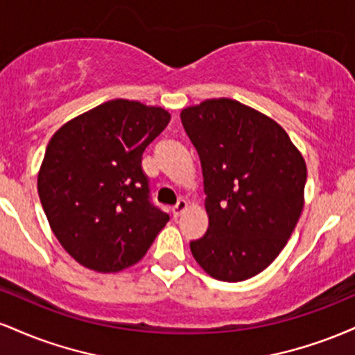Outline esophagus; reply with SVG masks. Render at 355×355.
I'll use <instances>...</instances> for the list:
<instances>
[{
  "label": "esophagus",
  "mask_w": 355,
  "mask_h": 355,
  "mask_svg": "<svg viewBox=\"0 0 355 355\" xmlns=\"http://www.w3.org/2000/svg\"><path fill=\"white\" fill-rule=\"evenodd\" d=\"M187 209H189V202H187L185 198H180V200L177 202V205H175L173 209H172V211H173L175 217H180V215H182L183 211H185Z\"/></svg>",
  "instance_id": "obj_1"
}]
</instances>
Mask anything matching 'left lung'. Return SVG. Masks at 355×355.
<instances>
[{"instance_id": "obj_1", "label": "left lung", "mask_w": 355, "mask_h": 355, "mask_svg": "<svg viewBox=\"0 0 355 355\" xmlns=\"http://www.w3.org/2000/svg\"><path fill=\"white\" fill-rule=\"evenodd\" d=\"M180 118L200 157L209 215L191 255L214 279L242 282L291 239L304 209L305 160L282 126L237 100H205Z\"/></svg>"}]
</instances>
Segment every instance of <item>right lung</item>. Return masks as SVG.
<instances>
[{"label":"right lung","instance_id":"1","mask_svg":"<svg viewBox=\"0 0 355 355\" xmlns=\"http://www.w3.org/2000/svg\"><path fill=\"white\" fill-rule=\"evenodd\" d=\"M170 113L140 101L110 100L67 121L44 152L38 195L53 234L92 270L135 266L168 222L150 202L141 155Z\"/></svg>","mask_w":355,"mask_h":355}]
</instances>
